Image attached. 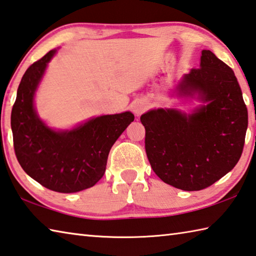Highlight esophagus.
<instances>
[{"mask_svg": "<svg viewBox=\"0 0 256 256\" xmlns=\"http://www.w3.org/2000/svg\"><path fill=\"white\" fill-rule=\"evenodd\" d=\"M146 104L144 103V102H136V103L133 105V112L138 116L146 112Z\"/></svg>", "mask_w": 256, "mask_h": 256, "instance_id": "esophagus-1", "label": "esophagus"}]
</instances>
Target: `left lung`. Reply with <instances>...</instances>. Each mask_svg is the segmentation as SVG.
Wrapping results in <instances>:
<instances>
[{
    "mask_svg": "<svg viewBox=\"0 0 256 256\" xmlns=\"http://www.w3.org/2000/svg\"><path fill=\"white\" fill-rule=\"evenodd\" d=\"M182 95L207 102L192 114L154 110L141 116L146 151L153 171L164 182L197 192L234 168L243 152L248 108L233 69L210 50H202L200 67L184 75Z\"/></svg>",
    "mask_w": 256,
    "mask_h": 256,
    "instance_id": "obj_1",
    "label": "left lung"
}]
</instances>
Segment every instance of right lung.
I'll return each mask as SVG.
<instances>
[{
  "instance_id": "right-lung-1",
  "label": "right lung",
  "mask_w": 256,
  "mask_h": 256,
  "mask_svg": "<svg viewBox=\"0 0 256 256\" xmlns=\"http://www.w3.org/2000/svg\"><path fill=\"white\" fill-rule=\"evenodd\" d=\"M51 50L26 69L12 108L13 146L18 164L31 178L62 194L90 188L105 174L110 148L134 120L131 112L104 115L72 131L56 132L36 115L34 96Z\"/></svg>"
}]
</instances>
